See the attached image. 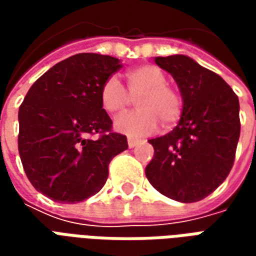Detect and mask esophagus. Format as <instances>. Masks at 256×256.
Segmentation results:
<instances>
[{
	"label": "esophagus",
	"mask_w": 256,
	"mask_h": 256,
	"mask_svg": "<svg viewBox=\"0 0 256 256\" xmlns=\"http://www.w3.org/2000/svg\"><path fill=\"white\" fill-rule=\"evenodd\" d=\"M138 140L136 138H128V148H134V146H137L138 145Z\"/></svg>",
	"instance_id": "obj_1"
}]
</instances>
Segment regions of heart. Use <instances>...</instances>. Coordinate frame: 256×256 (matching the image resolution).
Here are the masks:
<instances>
[{"mask_svg": "<svg viewBox=\"0 0 256 256\" xmlns=\"http://www.w3.org/2000/svg\"><path fill=\"white\" fill-rule=\"evenodd\" d=\"M128 90L116 76H110L102 84L100 101L108 114L119 115L137 98V111L118 118L115 128L130 137H144L159 128H172L181 119L184 100L176 88L167 84L164 71L144 64L126 74Z\"/></svg>", "mask_w": 256, "mask_h": 256, "instance_id": "b5f03b06", "label": "heart"}]
</instances>
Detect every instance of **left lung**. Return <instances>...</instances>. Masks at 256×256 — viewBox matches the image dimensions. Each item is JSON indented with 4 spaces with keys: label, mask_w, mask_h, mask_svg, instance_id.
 I'll list each match as a JSON object with an SVG mask.
<instances>
[{
    "label": "left lung",
    "mask_w": 256,
    "mask_h": 256,
    "mask_svg": "<svg viewBox=\"0 0 256 256\" xmlns=\"http://www.w3.org/2000/svg\"><path fill=\"white\" fill-rule=\"evenodd\" d=\"M155 63L176 79L184 111L170 133L150 140L155 155L145 176L167 198L198 202L214 192L233 167L240 137L238 97L218 74L188 56L155 58Z\"/></svg>",
    "instance_id": "left-lung-1"
}]
</instances>
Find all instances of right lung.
Wrapping results in <instances>:
<instances>
[{"mask_svg":"<svg viewBox=\"0 0 256 256\" xmlns=\"http://www.w3.org/2000/svg\"><path fill=\"white\" fill-rule=\"evenodd\" d=\"M120 68L119 58L78 53L27 92L19 108V155L27 178L46 198L74 204L100 192L110 162L128 150L100 101L102 84ZM97 132L98 139L88 138Z\"/></svg>","mask_w":256,"mask_h":256,"instance_id":"add662e5","label":"right lung"}]
</instances>
